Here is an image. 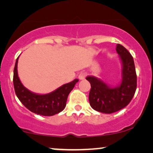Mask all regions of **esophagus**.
Listing matches in <instances>:
<instances>
[{"instance_id": "obj_1", "label": "esophagus", "mask_w": 153, "mask_h": 153, "mask_svg": "<svg viewBox=\"0 0 153 153\" xmlns=\"http://www.w3.org/2000/svg\"><path fill=\"white\" fill-rule=\"evenodd\" d=\"M86 76H87V74L85 72H81L79 74V79L80 80H83L85 79Z\"/></svg>"}]
</instances>
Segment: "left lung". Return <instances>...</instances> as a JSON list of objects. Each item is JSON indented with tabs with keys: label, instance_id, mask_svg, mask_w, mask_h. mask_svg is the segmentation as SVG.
<instances>
[{
	"label": "left lung",
	"instance_id": "1",
	"mask_svg": "<svg viewBox=\"0 0 153 153\" xmlns=\"http://www.w3.org/2000/svg\"><path fill=\"white\" fill-rule=\"evenodd\" d=\"M116 51L122 65V79L119 84L109 85L94 76L86 78L91 84L89 95L90 106L94 110L106 114L117 112L126 107L134 97L137 87V75L132 55L118 44Z\"/></svg>",
	"mask_w": 153,
	"mask_h": 153
}]
</instances>
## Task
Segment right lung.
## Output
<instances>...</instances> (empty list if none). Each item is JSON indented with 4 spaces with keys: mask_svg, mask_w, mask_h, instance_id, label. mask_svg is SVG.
<instances>
[{
    "mask_svg": "<svg viewBox=\"0 0 153 153\" xmlns=\"http://www.w3.org/2000/svg\"><path fill=\"white\" fill-rule=\"evenodd\" d=\"M19 57L14 67L13 86L16 96L21 103L30 112L43 116H52L62 112L65 108L69 93L79 82L78 79L63 84L48 94H36L25 87L20 80L17 69Z\"/></svg>",
    "mask_w": 153,
    "mask_h": 153,
    "instance_id": "add662e5",
    "label": "right lung"
}]
</instances>
